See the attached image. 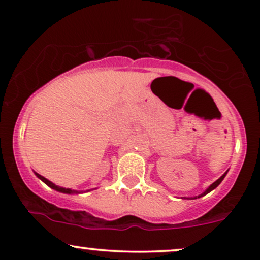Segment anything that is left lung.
Segmentation results:
<instances>
[{
    "label": "left lung",
    "mask_w": 260,
    "mask_h": 260,
    "mask_svg": "<svg viewBox=\"0 0 260 260\" xmlns=\"http://www.w3.org/2000/svg\"><path fill=\"white\" fill-rule=\"evenodd\" d=\"M228 172H229V170H226V173H224V174H222V175L220 176V178H219L218 180H216V181H214V182H213V184H212V185H210V186H209V187H208V188H207V190H206V191H204V192H202V193H201V194H198V196H194V197H181V198H184V200H196V198H201V197L206 196V194H208V193H209V192H212L213 190H214V188H216V187H218V186H219V185H220V182L222 181V180H224V178H225V176H226V174H228Z\"/></svg>",
    "instance_id": "left-lung-1"
}]
</instances>
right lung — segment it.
Segmentation results:
<instances>
[{
    "mask_svg": "<svg viewBox=\"0 0 260 260\" xmlns=\"http://www.w3.org/2000/svg\"><path fill=\"white\" fill-rule=\"evenodd\" d=\"M34 173H35V172H34ZM35 175L38 176V178L41 180L42 182H45V184L47 185L48 187H51L52 190H56L58 192H62V193H67V194H79V193H82V191L72 190V188H66V187H62V186H58L56 184H53V182L50 181V180H47L46 178H44V176L40 175V174H38V173H35ZM93 190H94V188H93ZM88 191H91V190H86V192H88Z\"/></svg>",
    "mask_w": 260,
    "mask_h": 260,
    "instance_id": "obj_1",
    "label": "right lung"
}]
</instances>
